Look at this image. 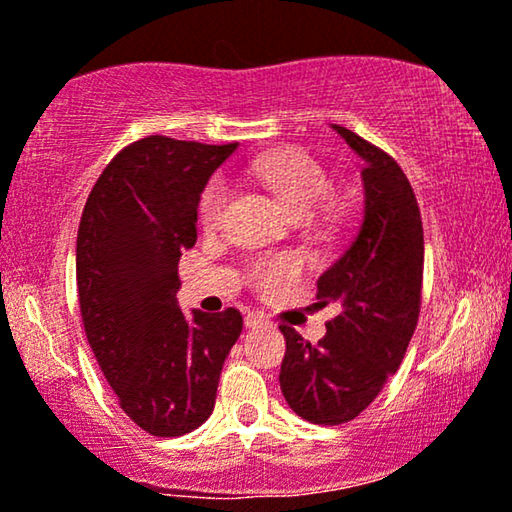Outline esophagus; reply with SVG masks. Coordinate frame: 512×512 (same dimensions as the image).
I'll return each instance as SVG.
<instances>
[{
    "instance_id": "1",
    "label": "esophagus",
    "mask_w": 512,
    "mask_h": 512,
    "mask_svg": "<svg viewBox=\"0 0 512 512\" xmlns=\"http://www.w3.org/2000/svg\"><path fill=\"white\" fill-rule=\"evenodd\" d=\"M268 324H270V321L263 312H247V317H244V326H247V328H263Z\"/></svg>"
}]
</instances>
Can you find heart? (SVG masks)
I'll use <instances>...</instances> for the list:
<instances>
[{
	"label": "heart",
	"mask_w": 512,
	"mask_h": 512,
	"mask_svg": "<svg viewBox=\"0 0 512 512\" xmlns=\"http://www.w3.org/2000/svg\"><path fill=\"white\" fill-rule=\"evenodd\" d=\"M249 172L263 186H268L289 207V212L300 216V219L317 212L331 198L333 191V181L324 170V165L300 149H284L256 158L249 165ZM228 200L230 184L226 177L216 174L207 181L198 198V219L202 228L214 230L221 226ZM300 268L303 265H300L298 256L265 254L249 258L244 277H247L251 289L263 293V296H272V293H279L284 286L296 282Z\"/></svg>",
	"instance_id": "b5f03b06"
}]
</instances>
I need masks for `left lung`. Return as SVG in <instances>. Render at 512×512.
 I'll return each mask as SVG.
<instances>
[{
	"instance_id": "left-lung-1",
	"label": "left lung",
	"mask_w": 512,
	"mask_h": 512,
	"mask_svg": "<svg viewBox=\"0 0 512 512\" xmlns=\"http://www.w3.org/2000/svg\"><path fill=\"white\" fill-rule=\"evenodd\" d=\"M363 158L359 233L319 277V305L335 303L326 335L310 342L282 324L279 387L298 417L338 426L359 417L401 366L422 310L424 228L408 177L387 151L333 125Z\"/></svg>"
}]
</instances>
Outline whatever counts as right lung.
Returning a JSON list of instances; mask_svg holds the SVG:
<instances>
[{
  "label": "right lung",
  "instance_id": "add662e5",
  "mask_svg": "<svg viewBox=\"0 0 512 512\" xmlns=\"http://www.w3.org/2000/svg\"><path fill=\"white\" fill-rule=\"evenodd\" d=\"M237 149L149 135L116 153L83 207L76 291L83 331L125 415L177 438L212 415L221 368L242 333L235 307L186 321L181 251L198 240V198Z\"/></svg>",
  "mask_w": 512,
  "mask_h": 512
}]
</instances>
